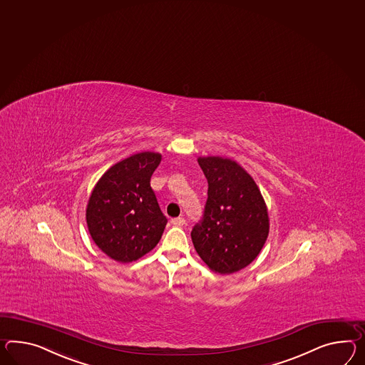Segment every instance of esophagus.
Instances as JSON below:
<instances>
[{"label": "esophagus", "mask_w": 365, "mask_h": 365, "mask_svg": "<svg viewBox=\"0 0 365 365\" xmlns=\"http://www.w3.org/2000/svg\"><path fill=\"white\" fill-rule=\"evenodd\" d=\"M171 224L175 225V227H183L186 224V220L183 217H175L171 220Z\"/></svg>", "instance_id": "obj_1"}]
</instances>
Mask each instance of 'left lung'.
I'll list each match as a JSON object with an SVG mask.
<instances>
[{"mask_svg":"<svg viewBox=\"0 0 365 365\" xmlns=\"http://www.w3.org/2000/svg\"><path fill=\"white\" fill-rule=\"evenodd\" d=\"M208 180L203 220L191 232L192 244L215 273L232 274L257 257L269 235V214L255 179L236 160L197 158Z\"/></svg>","mask_w":365,"mask_h":365,"instance_id":"8db88e82","label":"left lung"}]
</instances>
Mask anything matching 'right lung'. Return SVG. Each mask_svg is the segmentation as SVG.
<instances>
[{"mask_svg": "<svg viewBox=\"0 0 365 365\" xmlns=\"http://www.w3.org/2000/svg\"><path fill=\"white\" fill-rule=\"evenodd\" d=\"M160 153L143 151L117 162L89 195L86 219L93 242L117 262H132L160 242L168 224L150 187Z\"/></svg>", "mask_w": 365, "mask_h": 365, "instance_id": "right-lung-1", "label": "right lung"}]
</instances>
